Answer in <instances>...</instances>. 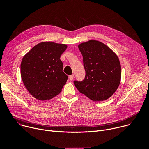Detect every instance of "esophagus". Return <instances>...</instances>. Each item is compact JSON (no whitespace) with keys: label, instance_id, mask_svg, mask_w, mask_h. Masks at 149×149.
I'll use <instances>...</instances> for the list:
<instances>
[{"label":"esophagus","instance_id":"obj_1","mask_svg":"<svg viewBox=\"0 0 149 149\" xmlns=\"http://www.w3.org/2000/svg\"><path fill=\"white\" fill-rule=\"evenodd\" d=\"M74 74H72V75H71L69 76V78H70V79L71 81H72V80L74 79Z\"/></svg>","mask_w":149,"mask_h":149}]
</instances>
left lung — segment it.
<instances>
[{
    "label": "left lung",
    "mask_w": 149,
    "mask_h": 149,
    "mask_svg": "<svg viewBox=\"0 0 149 149\" xmlns=\"http://www.w3.org/2000/svg\"><path fill=\"white\" fill-rule=\"evenodd\" d=\"M82 55L86 76L82 81H74L78 90L93 101L110 98L118 88L121 69L117 55L102 42L90 40L78 45Z\"/></svg>",
    "instance_id": "left-lung-1"
}]
</instances>
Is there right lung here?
<instances>
[{"instance_id": "obj_1", "label": "right lung", "mask_w": 149, "mask_h": 149, "mask_svg": "<svg viewBox=\"0 0 149 149\" xmlns=\"http://www.w3.org/2000/svg\"><path fill=\"white\" fill-rule=\"evenodd\" d=\"M65 44L43 42L33 47L23 58L20 75L30 94L42 101L49 100L60 93L68 76L62 71L61 55Z\"/></svg>"}]
</instances>
